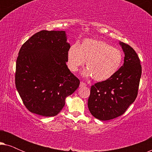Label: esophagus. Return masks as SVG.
Here are the masks:
<instances>
[{
	"label": "esophagus",
	"instance_id": "1",
	"mask_svg": "<svg viewBox=\"0 0 152 152\" xmlns=\"http://www.w3.org/2000/svg\"><path fill=\"white\" fill-rule=\"evenodd\" d=\"M86 86V84H85L84 82H80V87H84V86Z\"/></svg>",
	"mask_w": 152,
	"mask_h": 152
}]
</instances>
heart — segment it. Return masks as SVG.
<instances>
[{
    "label": "heart",
    "instance_id": "1",
    "mask_svg": "<svg viewBox=\"0 0 152 152\" xmlns=\"http://www.w3.org/2000/svg\"><path fill=\"white\" fill-rule=\"evenodd\" d=\"M123 53L105 41L86 39L80 46L72 44L68 51V65L72 71H77L86 61L87 68L83 75L91 77L97 82L111 78L120 69L123 61Z\"/></svg>",
    "mask_w": 152,
    "mask_h": 152
}]
</instances>
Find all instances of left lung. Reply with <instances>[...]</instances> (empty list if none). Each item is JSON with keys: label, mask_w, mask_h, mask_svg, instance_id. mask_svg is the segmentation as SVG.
Here are the masks:
<instances>
[{"label": "left lung", "mask_w": 152, "mask_h": 152, "mask_svg": "<svg viewBox=\"0 0 152 152\" xmlns=\"http://www.w3.org/2000/svg\"><path fill=\"white\" fill-rule=\"evenodd\" d=\"M120 45L124 53V64L111 78L93 85L88 99L91 113L103 121L122 115L138 95L142 74L140 59L130 45Z\"/></svg>", "instance_id": "1"}]
</instances>
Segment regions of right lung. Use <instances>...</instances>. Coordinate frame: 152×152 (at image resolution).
Returning <instances> with one entry per match:
<instances>
[{
	"instance_id": "1",
	"label": "right lung",
	"mask_w": 152,
	"mask_h": 152,
	"mask_svg": "<svg viewBox=\"0 0 152 152\" xmlns=\"http://www.w3.org/2000/svg\"><path fill=\"white\" fill-rule=\"evenodd\" d=\"M65 31L41 30L20 48L16 59L15 84L24 105L33 113L51 117L65 105L80 80L68 69Z\"/></svg>"
}]
</instances>
